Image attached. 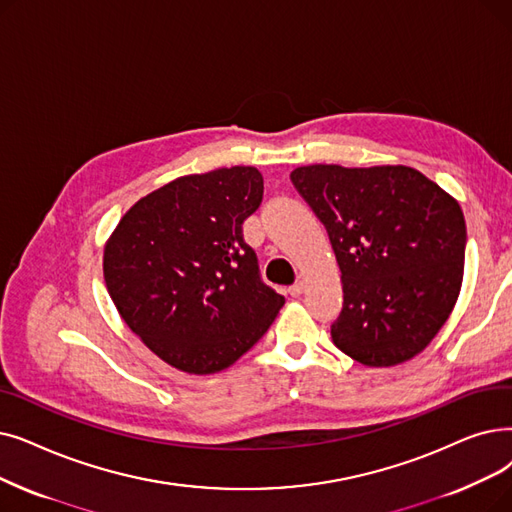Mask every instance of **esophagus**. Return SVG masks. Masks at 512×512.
I'll list each match as a JSON object with an SVG mask.
<instances>
[{
  "label": "esophagus",
  "instance_id": "34e87169",
  "mask_svg": "<svg viewBox=\"0 0 512 512\" xmlns=\"http://www.w3.org/2000/svg\"><path fill=\"white\" fill-rule=\"evenodd\" d=\"M303 293H305V282H297V284L288 288V295H291V297H301Z\"/></svg>",
  "mask_w": 512,
  "mask_h": 512
}]
</instances>
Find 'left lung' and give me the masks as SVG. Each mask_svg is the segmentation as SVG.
<instances>
[{
    "instance_id": "1",
    "label": "left lung",
    "mask_w": 512,
    "mask_h": 512,
    "mask_svg": "<svg viewBox=\"0 0 512 512\" xmlns=\"http://www.w3.org/2000/svg\"><path fill=\"white\" fill-rule=\"evenodd\" d=\"M291 180L341 268L345 301L332 341L368 368L412 360L460 295L466 224L456 198L406 165H307Z\"/></svg>"
}]
</instances>
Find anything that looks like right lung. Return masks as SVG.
<instances>
[{"instance_id": "right-lung-1", "label": "right lung", "mask_w": 512, "mask_h": 512, "mask_svg": "<svg viewBox=\"0 0 512 512\" xmlns=\"http://www.w3.org/2000/svg\"><path fill=\"white\" fill-rule=\"evenodd\" d=\"M261 198L255 167L184 175L140 198L108 236V295L169 366L226 370L278 316L284 297L261 282L257 255L242 238V221Z\"/></svg>"}]
</instances>
